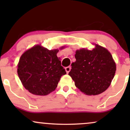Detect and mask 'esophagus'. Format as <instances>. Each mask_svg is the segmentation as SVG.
<instances>
[{"label":"esophagus","instance_id":"esophagus-1","mask_svg":"<svg viewBox=\"0 0 130 130\" xmlns=\"http://www.w3.org/2000/svg\"><path fill=\"white\" fill-rule=\"evenodd\" d=\"M70 70H71V67L70 66L67 67L66 68H65V71H66V72L67 73H68L70 72Z\"/></svg>","mask_w":130,"mask_h":130}]
</instances>
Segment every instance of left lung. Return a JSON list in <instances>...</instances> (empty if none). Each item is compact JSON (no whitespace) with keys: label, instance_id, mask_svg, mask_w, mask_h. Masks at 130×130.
Returning a JSON list of instances; mask_svg holds the SVG:
<instances>
[{"label":"left lung","instance_id":"1","mask_svg":"<svg viewBox=\"0 0 130 130\" xmlns=\"http://www.w3.org/2000/svg\"><path fill=\"white\" fill-rule=\"evenodd\" d=\"M75 58L68 74L76 87L88 95H98L108 89L114 77L116 65L106 49L95 44L92 50H77Z\"/></svg>","mask_w":130,"mask_h":130}]
</instances>
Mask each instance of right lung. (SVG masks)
Here are the masks:
<instances>
[{
	"instance_id": "obj_1",
	"label": "right lung",
	"mask_w": 130,
	"mask_h": 130,
	"mask_svg": "<svg viewBox=\"0 0 130 130\" xmlns=\"http://www.w3.org/2000/svg\"><path fill=\"white\" fill-rule=\"evenodd\" d=\"M59 50H49L40 45L25 52L18 65V74L22 85L34 95H46L57 86L66 71L57 56Z\"/></svg>"
}]
</instances>
